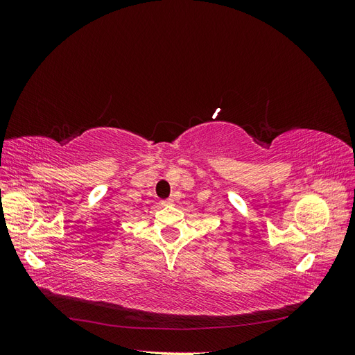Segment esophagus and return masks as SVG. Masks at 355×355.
Masks as SVG:
<instances>
[{"mask_svg": "<svg viewBox=\"0 0 355 355\" xmlns=\"http://www.w3.org/2000/svg\"><path fill=\"white\" fill-rule=\"evenodd\" d=\"M173 202H175V198H168L166 201H161V204H163V206H167V204H173Z\"/></svg>", "mask_w": 355, "mask_h": 355, "instance_id": "34e87169", "label": "esophagus"}]
</instances>
